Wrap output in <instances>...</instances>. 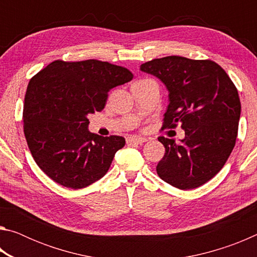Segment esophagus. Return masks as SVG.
I'll use <instances>...</instances> for the list:
<instances>
[{
    "mask_svg": "<svg viewBox=\"0 0 257 257\" xmlns=\"http://www.w3.org/2000/svg\"><path fill=\"white\" fill-rule=\"evenodd\" d=\"M146 141H147L146 137H138V136H130L125 139L127 144H143V143H145Z\"/></svg>",
    "mask_w": 257,
    "mask_h": 257,
    "instance_id": "34e87169",
    "label": "esophagus"
}]
</instances>
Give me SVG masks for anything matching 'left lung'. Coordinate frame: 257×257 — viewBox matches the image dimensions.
Here are the masks:
<instances>
[{
	"label": "left lung",
	"mask_w": 257,
	"mask_h": 257,
	"mask_svg": "<svg viewBox=\"0 0 257 257\" xmlns=\"http://www.w3.org/2000/svg\"><path fill=\"white\" fill-rule=\"evenodd\" d=\"M141 70L169 92L163 128L180 123L185 130L180 143L159 137L165 153L156 172L176 188H197L223 168L236 144L241 110L236 86L211 60L171 55L143 63Z\"/></svg>",
	"instance_id": "obj_1"
}]
</instances>
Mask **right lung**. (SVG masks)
<instances>
[{"label": "right lung", "mask_w": 257, "mask_h": 257, "mask_svg": "<svg viewBox=\"0 0 257 257\" xmlns=\"http://www.w3.org/2000/svg\"><path fill=\"white\" fill-rule=\"evenodd\" d=\"M133 77L127 68L103 61L56 60L30 79L24 133L46 176L67 188L80 189L105 175L125 141L92 134L87 116L102 111L108 92Z\"/></svg>", "instance_id": "1"}]
</instances>
